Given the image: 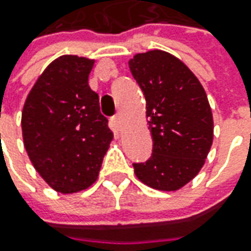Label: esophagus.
<instances>
[{
  "label": "esophagus",
  "mask_w": 251,
  "mask_h": 251,
  "mask_svg": "<svg viewBox=\"0 0 251 251\" xmlns=\"http://www.w3.org/2000/svg\"><path fill=\"white\" fill-rule=\"evenodd\" d=\"M111 123H113V126H114V128H117V130H120L121 127H123V120H121V116L120 114H116L113 119H111Z\"/></svg>",
  "instance_id": "esophagus-1"
}]
</instances>
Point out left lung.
<instances>
[{
    "label": "left lung",
    "mask_w": 251,
    "mask_h": 251,
    "mask_svg": "<svg viewBox=\"0 0 251 251\" xmlns=\"http://www.w3.org/2000/svg\"><path fill=\"white\" fill-rule=\"evenodd\" d=\"M131 74L145 95L153 153L134 163L144 184L177 191L200 173L214 141V119L198 78L186 64L163 50L135 54Z\"/></svg>",
    "instance_id": "8db88e82"
}]
</instances>
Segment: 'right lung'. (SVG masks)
I'll return each mask as SVG.
<instances>
[{"mask_svg": "<svg viewBox=\"0 0 251 251\" xmlns=\"http://www.w3.org/2000/svg\"><path fill=\"white\" fill-rule=\"evenodd\" d=\"M95 60L61 55L46 67L22 110L25 150L36 172L61 194L92 186L113 140L88 78Z\"/></svg>", "mask_w": 251, "mask_h": 251, "instance_id": "obj_1", "label": "right lung"}]
</instances>
